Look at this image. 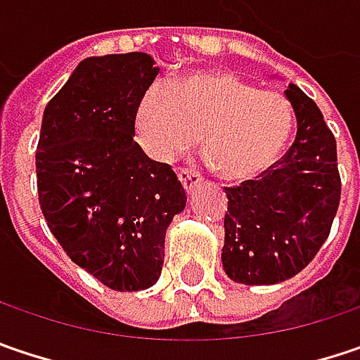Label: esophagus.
Returning <instances> with one entry per match:
<instances>
[{"label":"esophagus","instance_id":"34e87169","mask_svg":"<svg viewBox=\"0 0 360 360\" xmlns=\"http://www.w3.org/2000/svg\"><path fill=\"white\" fill-rule=\"evenodd\" d=\"M179 181L181 185H183V189L185 191H191L195 185H200L201 183V175L198 171H191V169H179Z\"/></svg>","mask_w":360,"mask_h":360}]
</instances>
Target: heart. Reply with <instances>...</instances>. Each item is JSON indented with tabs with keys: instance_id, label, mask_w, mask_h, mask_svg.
I'll use <instances>...</instances> for the list:
<instances>
[{
	"instance_id": "b5f03b06",
	"label": "heart",
	"mask_w": 360,
	"mask_h": 360,
	"mask_svg": "<svg viewBox=\"0 0 360 360\" xmlns=\"http://www.w3.org/2000/svg\"><path fill=\"white\" fill-rule=\"evenodd\" d=\"M293 130L285 97L226 71H193L148 87L134 110V138L155 162H173L201 136L210 167L228 181L264 173L283 153Z\"/></svg>"
}]
</instances>
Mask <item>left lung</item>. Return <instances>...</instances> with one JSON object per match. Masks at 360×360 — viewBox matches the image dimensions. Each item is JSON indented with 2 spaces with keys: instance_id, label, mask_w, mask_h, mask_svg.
Wrapping results in <instances>:
<instances>
[{
  "instance_id": "8db88e82",
  "label": "left lung",
  "mask_w": 360,
  "mask_h": 360,
  "mask_svg": "<svg viewBox=\"0 0 360 360\" xmlns=\"http://www.w3.org/2000/svg\"><path fill=\"white\" fill-rule=\"evenodd\" d=\"M297 136L259 179L226 187L222 264L244 285H273L311 263L340 203L336 140L318 105L293 83L285 89Z\"/></svg>"
}]
</instances>
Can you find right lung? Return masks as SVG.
Wrapping results in <instances>:
<instances>
[{
	"label": "right lung",
	"mask_w": 360,
	"mask_h": 360,
	"mask_svg": "<svg viewBox=\"0 0 360 360\" xmlns=\"http://www.w3.org/2000/svg\"><path fill=\"white\" fill-rule=\"evenodd\" d=\"M159 75L146 53L89 56L49 101L36 148L38 201L71 261L114 291L157 283L185 189L134 142L138 99Z\"/></svg>",
	"instance_id": "right-lung-1"
}]
</instances>
